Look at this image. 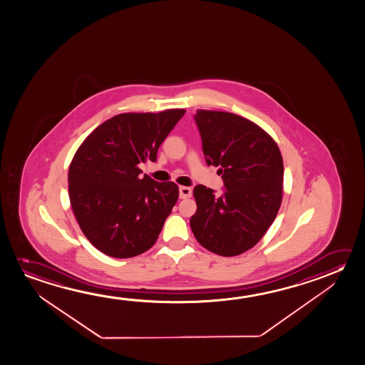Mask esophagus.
<instances>
[{
	"instance_id": "obj_1",
	"label": "esophagus",
	"mask_w": 365,
	"mask_h": 365,
	"mask_svg": "<svg viewBox=\"0 0 365 365\" xmlns=\"http://www.w3.org/2000/svg\"><path fill=\"white\" fill-rule=\"evenodd\" d=\"M180 197L181 199H186V197H191V191L190 187H187V186H180Z\"/></svg>"
}]
</instances>
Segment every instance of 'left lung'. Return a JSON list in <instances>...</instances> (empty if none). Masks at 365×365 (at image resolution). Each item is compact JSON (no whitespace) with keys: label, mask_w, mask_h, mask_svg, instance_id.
<instances>
[{"label":"left lung","mask_w":365,"mask_h":365,"mask_svg":"<svg viewBox=\"0 0 365 365\" xmlns=\"http://www.w3.org/2000/svg\"><path fill=\"white\" fill-rule=\"evenodd\" d=\"M209 166L220 168L225 192L194 187L197 212L191 231L202 247L220 256L252 249L278 215L283 197L284 166L278 145L242 116L197 110L194 115Z\"/></svg>","instance_id":"1"}]
</instances>
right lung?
<instances>
[{"label": "right lung", "instance_id": "right-lung-1", "mask_svg": "<svg viewBox=\"0 0 365 365\" xmlns=\"http://www.w3.org/2000/svg\"><path fill=\"white\" fill-rule=\"evenodd\" d=\"M185 114L124 113L100 124L76 150L68 192L78 226L108 256L127 259L150 250L179 197L173 182L140 176V163L157 150Z\"/></svg>", "mask_w": 365, "mask_h": 365}]
</instances>
